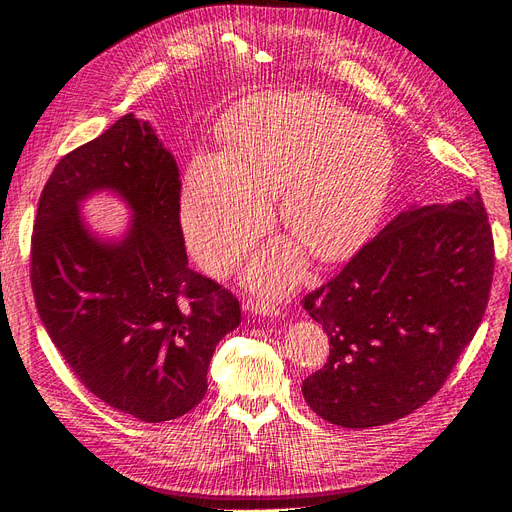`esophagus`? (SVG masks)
Returning <instances> with one entry per match:
<instances>
[{"label": "esophagus", "instance_id": "obj_1", "mask_svg": "<svg viewBox=\"0 0 512 512\" xmlns=\"http://www.w3.org/2000/svg\"><path fill=\"white\" fill-rule=\"evenodd\" d=\"M247 312H252L256 316H280V305H277L275 301L271 299H262V297H256L252 301H247Z\"/></svg>", "mask_w": 512, "mask_h": 512}]
</instances>
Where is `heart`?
Masks as SVG:
<instances>
[{"mask_svg":"<svg viewBox=\"0 0 512 512\" xmlns=\"http://www.w3.org/2000/svg\"><path fill=\"white\" fill-rule=\"evenodd\" d=\"M224 158L200 153L183 185V228L209 269L224 271L265 230V196L280 194V222L318 260H337L376 224L393 173L378 123L335 98L267 94L247 102L222 132ZM297 247L277 243L250 269L277 288L297 277Z\"/></svg>","mask_w":512,"mask_h":512,"instance_id":"b5f03b06","label":"heart"}]
</instances>
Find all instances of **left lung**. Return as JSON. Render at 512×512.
<instances>
[{
    "label": "left lung",
    "mask_w": 512,
    "mask_h": 512,
    "mask_svg": "<svg viewBox=\"0 0 512 512\" xmlns=\"http://www.w3.org/2000/svg\"><path fill=\"white\" fill-rule=\"evenodd\" d=\"M493 235L478 192L412 207L303 297L329 335V359L303 380L324 421L389 425L436 395L485 316Z\"/></svg>",
    "instance_id": "obj_1"
}]
</instances>
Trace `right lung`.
<instances>
[{"label": "right lung", "instance_id": "right-lung-1", "mask_svg": "<svg viewBox=\"0 0 512 512\" xmlns=\"http://www.w3.org/2000/svg\"><path fill=\"white\" fill-rule=\"evenodd\" d=\"M100 189L135 211L121 242L80 218ZM179 200L175 158L130 113L59 160L32 235L34 299L55 348L98 399L145 423L203 401L215 346L241 322L235 294L188 267Z\"/></svg>", "mask_w": 512, "mask_h": 512}]
</instances>
